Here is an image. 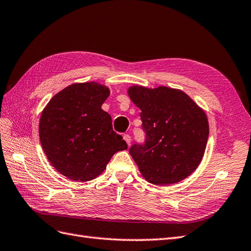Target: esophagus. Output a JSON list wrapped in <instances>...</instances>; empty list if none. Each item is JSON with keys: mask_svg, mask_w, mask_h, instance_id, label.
Instances as JSON below:
<instances>
[{"mask_svg": "<svg viewBox=\"0 0 251 251\" xmlns=\"http://www.w3.org/2000/svg\"><path fill=\"white\" fill-rule=\"evenodd\" d=\"M123 138H124L125 142H126L127 144H128V146H129V145H130V142H131V138H130V135H129V134H124V135H123Z\"/></svg>", "mask_w": 251, "mask_h": 251, "instance_id": "34e87169", "label": "esophagus"}]
</instances>
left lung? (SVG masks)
<instances>
[{
  "label": "left lung",
  "mask_w": 251,
  "mask_h": 251,
  "mask_svg": "<svg viewBox=\"0 0 251 251\" xmlns=\"http://www.w3.org/2000/svg\"><path fill=\"white\" fill-rule=\"evenodd\" d=\"M141 109L144 145L129 153L142 176L153 185H171L188 177L202 162L209 134L206 112L184 91L166 86L127 89Z\"/></svg>",
  "instance_id": "left-lung-1"
}]
</instances>
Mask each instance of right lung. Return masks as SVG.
Here are the masks:
<instances>
[{
	"mask_svg": "<svg viewBox=\"0 0 251 251\" xmlns=\"http://www.w3.org/2000/svg\"><path fill=\"white\" fill-rule=\"evenodd\" d=\"M109 95L100 83H75L54 95L41 113L42 148L55 170L70 180H94L114 153L127 149L102 109Z\"/></svg>",
	"mask_w": 251,
	"mask_h": 251,
	"instance_id": "right-lung-1",
	"label": "right lung"
}]
</instances>
